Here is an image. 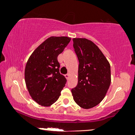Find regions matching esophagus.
<instances>
[{
    "label": "esophagus",
    "mask_w": 135,
    "mask_h": 135,
    "mask_svg": "<svg viewBox=\"0 0 135 135\" xmlns=\"http://www.w3.org/2000/svg\"><path fill=\"white\" fill-rule=\"evenodd\" d=\"M65 78L67 79H68V78H69V77H70V74H69V73H68V74H65Z\"/></svg>",
    "instance_id": "34e87169"
}]
</instances>
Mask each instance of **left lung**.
Returning a JSON list of instances; mask_svg holds the SVG:
<instances>
[{
    "mask_svg": "<svg viewBox=\"0 0 135 135\" xmlns=\"http://www.w3.org/2000/svg\"><path fill=\"white\" fill-rule=\"evenodd\" d=\"M73 47L79 59L78 83L71 89L76 103L84 109L102 101L111 84V68L104 55L92 41L74 38Z\"/></svg>",
    "mask_w": 135,
    "mask_h": 135,
    "instance_id": "1",
    "label": "left lung"
}]
</instances>
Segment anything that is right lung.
Masks as SVG:
<instances>
[{
    "label": "right lung",
    "instance_id": "add662e5",
    "mask_svg": "<svg viewBox=\"0 0 135 135\" xmlns=\"http://www.w3.org/2000/svg\"><path fill=\"white\" fill-rule=\"evenodd\" d=\"M68 37L52 36L32 53L25 68V81L28 92L40 105L49 107L55 103L67 81L59 73L58 56L70 42Z\"/></svg>",
    "mask_w": 135,
    "mask_h": 135
}]
</instances>
